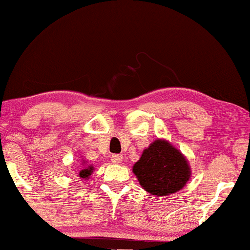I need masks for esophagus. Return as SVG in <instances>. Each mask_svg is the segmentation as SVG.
Returning <instances> with one entry per match:
<instances>
[{"label": "esophagus", "mask_w": 250, "mask_h": 250, "mask_svg": "<svg viewBox=\"0 0 250 250\" xmlns=\"http://www.w3.org/2000/svg\"><path fill=\"white\" fill-rule=\"evenodd\" d=\"M111 160H112V163L119 164L123 160V156H121V155H112L111 156Z\"/></svg>", "instance_id": "34e87169"}]
</instances>
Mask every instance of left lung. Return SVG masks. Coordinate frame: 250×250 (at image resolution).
I'll return each mask as SVG.
<instances>
[{
  "label": "left lung",
  "mask_w": 250,
  "mask_h": 250,
  "mask_svg": "<svg viewBox=\"0 0 250 250\" xmlns=\"http://www.w3.org/2000/svg\"><path fill=\"white\" fill-rule=\"evenodd\" d=\"M133 173L146 191L155 196H168L183 189L191 176L186 157L168 141L157 139L143 150L133 166Z\"/></svg>",
  "instance_id": "8db88e82"
}]
</instances>
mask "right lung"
<instances>
[{
    "mask_svg": "<svg viewBox=\"0 0 250 250\" xmlns=\"http://www.w3.org/2000/svg\"><path fill=\"white\" fill-rule=\"evenodd\" d=\"M93 169H94V167L92 165L85 167V168H83V169H81L80 170V177H81V179L87 180L88 177L91 176V174L93 173Z\"/></svg>",
    "mask_w": 250,
    "mask_h": 250,
    "instance_id": "add662e5",
    "label": "right lung"
}]
</instances>
